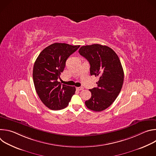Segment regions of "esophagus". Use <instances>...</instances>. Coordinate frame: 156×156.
Returning <instances> with one entry per match:
<instances>
[{"mask_svg": "<svg viewBox=\"0 0 156 156\" xmlns=\"http://www.w3.org/2000/svg\"><path fill=\"white\" fill-rule=\"evenodd\" d=\"M76 89V90H78V91H81V90H83L84 88L83 87H77Z\"/></svg>", "mask_w": 156, "mask_h": 156, "instance_id": "obj_1", "label": "esophagus"}]
</instances>
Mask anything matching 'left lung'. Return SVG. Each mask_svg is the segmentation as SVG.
<instances>
[{"instance_id":"1","label":"left lung","mask_w":156,"mask_h":156,"mask_svg":"<svg viewBox=\"0 0 156 156\" xmlns=\"http://www.w3.org/2000/svg\"><path fill=\"white\" fill-rule=\"evenodd\" d=\"M78 52L90 62L91 75L99 76L98 87L90 90L91 97L85 105L101 112L114 102L121 91L124 73L120 60L113 49L98 44L82 46Z\"/></svg>"}]
</instances>
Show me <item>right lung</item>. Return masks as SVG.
<instances>
[{"mask_svg": "<svg viewBox=\"0 0 156 156\" xmlns=\"http://www.w3.org/2000/svg\"><path fill=\"white\" fill-rule=\"evenodd\" d=\"M80 46L54 43L43 49L34 62L33 78L36 93L42 103L51 110L65 108L75 93V87L61 84L57 80L66 59Z\"/></svg>", "mask_w": 156, "mask_h": 156, "instance_id": "1", "label": "right lung"}]
</instances>
